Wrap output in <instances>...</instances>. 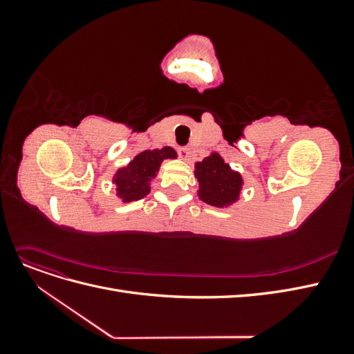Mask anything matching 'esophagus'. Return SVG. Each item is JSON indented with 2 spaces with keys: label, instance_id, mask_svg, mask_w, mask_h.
Here are the masks:
<instances>
[{
  "label": "esophagus",
  "instance_id": "1",
  "mask_svg": "<svg viewBox=\"0 0 354 354\" xmlns=\"http://www.w3.org/2000/svg\"><path fill=\"white\" fill-rule=\"evenodd\" d=\"M178 155H180L181 159H189V155H190L189 147H180L178 149Z\"/></svg>",
  "mask_w": 354,
  "mask_h": 354
}]
</instances>
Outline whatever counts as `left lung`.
Masks as SVG:
<instances>
[{"instance_id": "left-lung-1", "label": "left lung", "mask_w": 354, "mask_h": 354, "mask_svg": "<svg viewBox=\"0 0 354 354\" xmlns=\"http://www.w3.org/2000/svg\"><path fill=\"white\" fill-rule=\"evenodd\" d=\"M195 177L199 183L198 195L212 207H227L238 201L242 189V177L230 169L218 153H211L195 165Z\"/></svg>"}]
</instances>
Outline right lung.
<instances>
[{
  "label": "right lung",
  "instance_id": "obj_1",
  "mask_svg": "<svg viewBox=\"0 0 354 354\" xmlns=\"http://www.w3.org/2000/svg\"><path fill=\"white\" fill-rule=\"evenodd\" d=\"M176 156V151L169 146L138 153L127 167L116 171L113 177L116 195L124 202L145 198L151 192V181L156 177L160 162L168 158L174 159Z\"/></svg>",
  "mask_w": 354,
  "mask_h": 354
}]
</instances>
